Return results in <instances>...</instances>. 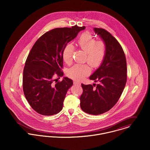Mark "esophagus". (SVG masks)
<instances>
[{"label":"esophagus","mask_w":150,"mask_h":150,"mask_svg":"<svg viewBox=\"0 0 150 150\" xmlns=\"http://www.w3.org/2000/svg\"><path fill=\"white\" fill-rule=\"evenodd\" d=\"M73 84H74V85H75V86H80V85H81V83H79V82H78V81H74V82H73Z\"/></svg>","instance_id":"1"}]
</instances>
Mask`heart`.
I'll return each mask as SVG.
<instances>
[{
  "label": "heart",
  "mask_w": 150,
  "mask_h": 150,
  "mask_svg": "<svg viewBox=\"0 0 150 150\" xmlns=\"http://www.w3.org/2000/svg\"><path fill=\"white\" fill-rule=\"evenodd\" d=\"M80 48L86 52V61L92 67H99L103 63L106 54V46L102 41H96L95 38L89 32L81 34L78 40ZM74 47L69 43L64 46L62 51V58L69 64L72 61V55ZM91 73V68L88 64H76L70 67L67 72V76L75 80H81Z\"/></svg>",
  "instance_id": "obj_1"
}]
</instances>
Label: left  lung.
Instances as JSON below:
<instances>
[{"instance_id":"left-lung-1","label":"left lung","mask_w":150,"mask_h":150,"mask_svg":"<svg viewBox=\"0 0 150 150\" xmlns=\"http://www.w3.org/2000/svg\"><path fill=\"white\" fill-rule=\"evenodd\" d=\"M93 30L105 43L106 54L103 63L89 77L99 83L81 84L80 107L86 113L99 115L110 110L120 99L127 83V67L125 53L117 39L104 29L94 28Z\"/></svg>"}]
</instances>
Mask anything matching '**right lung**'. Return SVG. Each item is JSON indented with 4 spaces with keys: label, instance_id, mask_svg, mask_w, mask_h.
<instances>
[{
    "label": "right lung",
    "instance_id": "add662e5",
    "mask_svg": "<svg viewBox=\"0 0 150 150\" xmlns=\"http://www.w3.org/2000/svg\"><path fill=\"white\" fill-rule=\"evenodd\" d=\"M85 26L52 29L43 35L32 47L23 71V91L31 107L43 115L59 112L67 90L73 81L64 77L62 81L53 77L64 76L62 51ZM56 82H54V81Z\"/></svg>",
    "mask_w": 150,
    "mask_h": 150
}]
</instances>
